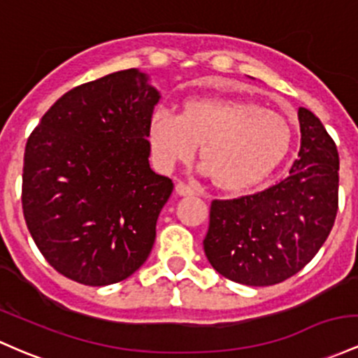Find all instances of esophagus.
Segmentation results:
<instances>
[{
	"instance_id": "34e87169",
	"label": "esophagus",
	"mask_w": 358,
	"mask_h": 358,
	"mask_svg": "<svg viewBox=\"0 0 358 358\" xmlns=\"http://www.w3.org/2000/svg\"><path fill=\"white\" fill-rule=\"evenodd\" d=\"M175 192L180 195V197H187V195H197L199 194L197 188L185 185V183H176Z\"/></svg>"
}]
</instances>
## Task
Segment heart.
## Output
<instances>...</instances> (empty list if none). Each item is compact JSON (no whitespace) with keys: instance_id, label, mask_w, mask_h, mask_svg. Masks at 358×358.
I'll return each instance as SVG.
<instances>
[{"instance_id":"b5f03b06","label":"heart","mask_w":358,"mask_h":358,"mask_svg":"<svg viewBox=\"0 0 358 358\" xmlns=\"http://www.w3.org/2000/svg\"><path fill=\"white\" fill-rule=\"evenodd\" d=\"M287 120L273 110L233 98H197L182 113L158 108L149 122V143L164 168L187 163L202 146L203 170L226 190L257 185L290 148Z\"/></svg>"}]
</instances>
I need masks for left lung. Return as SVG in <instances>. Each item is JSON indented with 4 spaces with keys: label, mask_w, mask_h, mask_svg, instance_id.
I'll list each match as a JSON object with an SVG mask.
<instances>
[{
    "label": "left lung",
    "mask_w": 358,
    "mask_h": 358,
    "mask_svg": "<svg viewBox=\"0 0 358 358\" xmlns=\"http://www.w3.org/2000/svg\"><path fill=\"white\" fill-rule=\"evenodd\" d=\"M301 149L277 185L233 200H212L203 251L229 280L265 287L296 275L328 238L338 210L340 158L321 120L297 112Z\"/></svg>",
    "instance_id": "1"
}]
</instances>
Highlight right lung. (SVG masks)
<instances>
[{
    "label": "right lung",
    "mask_w": 358,
    "mask_h": 358,
    "mask_svg": "<svg viewBox=\"0 0 358 358\" xmlns=\"http://www.w3.org/2000/svg\"><path fill=\"white\" fill-rule=\"evenodd\" d=\"M159 92L124 69L64 93L27 141V227L59 273L101 287L148 260L173 183L149 166Z\"/></svg>",
    "instance_id": "add662e5"
}]
</instances>
